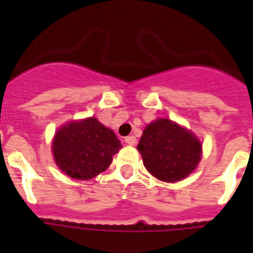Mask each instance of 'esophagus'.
I'll use <instances>...</instances> for the list:
<instances>
[{
    "label": "esophagus",
    "mask_w": 253,
    "mask_h": 253,
    "mask_svg": "<svg viewBox=\"0 0 253 253\" xmlns=\"http://www.w3.org/2000/svg\"><path fill=\"white\" fill-rule=\"evenodd\" d=\"M125 142H126L127 144H130V146H135V144H136V138H135L134 135H130V136H127V138L125 139Z\"/></svg>",
    "instance_id": "34e87169"
}]
</instances>
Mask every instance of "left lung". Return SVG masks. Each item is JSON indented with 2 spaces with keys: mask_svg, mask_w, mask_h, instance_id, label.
I'll use <instances>...</instances> for the list:
<instances>
[{
  "mask_svg": "<svg viewBox=\"0 0 253 253\" xmlns=\"http://www.w3.org/2000/svg\"><path fill=\"white\" fill-rule=\"evenodd\" d=\"M200 140L169 119H158L143 131L138 151L147 170L166 182H176L196 169L201 159Z\"/></svg>",
  "mask_w": 253,
  "mask_h": 253,
  "instance_id": "left-lung-1",
  "label": "left lung"
}]
</instances>
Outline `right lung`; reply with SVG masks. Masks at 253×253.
<instances>
[{
  "instance_id": "obj_1",
  "label": "right lung",
  "mask_w": 253,
  "mask_h": 253,
  "mask_svg": "<svg viewBox=\"0 0 253 253\" xmlns=\"http://www.w3.org/2000/svg\"><path fill=\"white\" fill-rule=\"evenodd\" d=\"M119 148L122 144L114 132L95 118L67 123L59 128L52 143L59 168L77 180H89L103 172Z\"/></svg>"
}]
</instances>
